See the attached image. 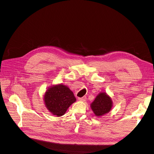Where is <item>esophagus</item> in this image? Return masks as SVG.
Wrapping results in <instances>:
<instances>
[{
    "label": "esophagus",
    "mask_w": 154,
    "mask_h": 154,
    "mask_svg": "<svg viewBox=\"0 0 154 154\" xmlns=\"http://www.w3.org/2000/svg\"><path fill=\"white\" fill-rule=\"evenodd\" d=\"M86 96H83V97H79V101H84L86 100Z\"/></svg>",
    "instance_id": "1"
}]
</instances>
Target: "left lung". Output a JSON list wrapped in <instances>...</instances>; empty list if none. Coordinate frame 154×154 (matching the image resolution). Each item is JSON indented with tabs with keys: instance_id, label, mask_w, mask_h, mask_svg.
I'll use <instances>...</instances> for the list:
<instances>
[{
	"instance_id": "left-lung-1",
	"label": "left lung",
	"mask_w": 154,
	"mask_h": 154,
	"mask_svg": "<svg viewBox=\"0 0 154 154\" xmlns=\"http://www.w3.org/2000/svg\"><path fill=\"white\" fill-rule=\"evenodd\" d=\"M112 100L105 93H101L97 96L91 107L96 116H101L110 110L112 108Z\"/></svg>"
}]
</instances>
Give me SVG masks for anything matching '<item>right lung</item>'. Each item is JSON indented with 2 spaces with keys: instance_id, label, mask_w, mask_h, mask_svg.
Returning a JSON list of instances; mask_svg holds the SVG:
<instances>
[{
  "instance_id": "1",
  "label": "right lung",
  "mask_w": 154,
  "mask_h": 154,
  "mask_svg": "<svg viewBox=\"0 0 154 154\" xmlns=\"http://www.w3.org/2000/svg\"><path fill=\"white\" fill-rule=\"evenodd\" d=\"M44 100L48 110L53 115L60 117L65 114L76 98L68 87L58 85L51 87L46 91Z\"/></svg>"
}]
</instances>
